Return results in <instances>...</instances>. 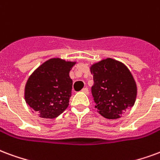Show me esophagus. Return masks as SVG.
I'll use <instances>...</instances> for the list:
<instances>
[{
    "label": "esophagus",
    "instance_id": "34e87169",
    "mask_svg": "<svg viewBox=\"0 0 160 160\" xmlns=\"http://www.w3.org/2000/svg\"><path fill=\"white\" fill-rule=\"evenodd\" d=\"M82 92L86 93V94H88V93H89V90L87 89V88H83V89H82Z\"/></svg>",
    "mask_w": 160,
    "mask_h": 160
}]
</instances>
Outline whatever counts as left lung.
Here are the masks:
<instances>
[{"instance_id": "left-lung-1", "label": "left lung", "mask_w": 160, "mask_h": 160, "mask_svg": "<svg viewBox=\"0 0 160 160\" xmlns=\"http://www.w3.org/2000/svg\"><path fill=\"white\" fill-rule=\"evenodd\" d=\"M94 85L92 97L102 116L119 119L134 105L137 85L126 66L112 58L97 62L91 67Z\"/></svg>"}]
</instances>
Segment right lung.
I'll return each mask as SVG.
<instances>
[{
    "label": "right lung",
    "mask_w": 160,
    "mask_h": 160,
    "mask_svg": "<svg viewBox=\"0 0 160 160\" xmlns=\"http://www.w3.org/2000/svg\"><path fill=\"white\" fill-rule=\"evenodd\" d=\"M74 64L60 58L49 59L29 76L24 98L40 117L54 119L68 108L73 85L69 71Z\"/></svg>",
    "instance_id": "1"
}]
</instances>
